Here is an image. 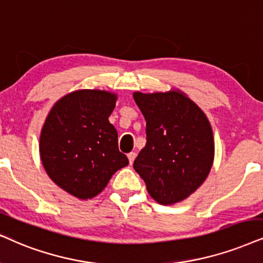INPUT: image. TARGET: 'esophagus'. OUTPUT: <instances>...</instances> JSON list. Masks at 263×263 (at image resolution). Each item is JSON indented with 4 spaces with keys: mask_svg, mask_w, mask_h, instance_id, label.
Wrapping results in <instances>:
<instances>
[{
    "mask_svg": "<svg viewBox=\"0 0 263 263\" xmlns=\"http://www.w3.org/2000/svg\"><path fill=\"white\" fill-rule=\"evenodd\" d=\"M136 156H137V154H136V153H134V152L128 153V154H127V158H128V162H129V165L134 164V161H135Z\"/></svg>",
    "mask_w": 263,
    "mask_h": 263,
    "instance_id": "esophagus-1",
    "label": "esophagus"
}]
</instances>
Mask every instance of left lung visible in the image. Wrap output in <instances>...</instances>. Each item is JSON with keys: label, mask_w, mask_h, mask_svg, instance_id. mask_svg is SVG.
Returning <instances> with one entry per match:
<instances>
[{"label": "left lung", "mask_w": 263, "mask_h": 263, "mask_svg": "<svg viewBox=\"0 0 263 263\" xmlns=\"http://www.w3.org/2000/svg\"><path fill=\"white\" fill-rule=\"evenodd\" d=\"M134 99L147 121V143L135 170L156 202L183 201L204 183L214 164L210 121L179 89L135 92Z\"/></svg>", "instance_id": "left-lung-1"}]
</instances>
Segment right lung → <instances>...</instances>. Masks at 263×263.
<instances>
[{"label":"right lung","mask_w":263,"mask_h":263,"mask_svg":"<svg viewBox=\"0 0 263 263\" xmlns=\"http://www.w3.org/2000/svg\"><path fill=\"white\" fill-rule=\"evenodd\" d=\"M118 95L78 89L58 99L40 135V158L49 178L72 197L91 199L128 165L109 122Z\"/></svg>","instance_id":"add662e5"}]
</instances>
